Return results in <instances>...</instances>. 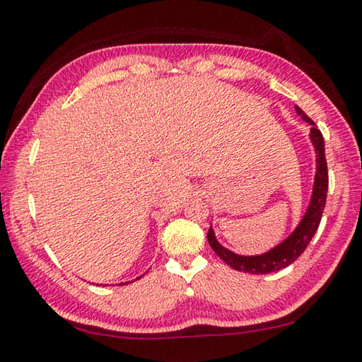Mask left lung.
<instances>
[{
    "instance_id": "obj_1",
    "label": "left lung",
    "mask_w": 362,
    "mask_h": 362,
    "mask_svg": "<svg viewBox=\"0 0 362 362\" xmlns=\"http://www.w3.org/2000/svg\"><path fill=\"white\" fill-rule=\"evenodd\" d=\"M296 112L300 115L302 120L310 124V134H308V137H310V142L315 148V156H317V158H315V161H317V168H315L312 196L305 209V214L302 215L298 226H296L293 229V233L288 235L285 240H281L279 245L272 247L271 250H267V252L261 255L234 253L233 250L223 247L220 242L216 240L212 225L209 228L207 240L210 247H212L214 252L218 255L228 266H231L239 272L269 274L290 266L291 262L299 258L302 252L307 248V245L310 244L312 238L320 226L321 215H323L327 196V164L325 156V139L315 122H312L298 106H296Z\"/></svg>"
}]
</instances>
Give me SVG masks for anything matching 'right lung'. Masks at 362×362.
I'll list each match as a JSON object with an SVG mask.
<instances>
[{
    "label": "right lung",
    "mask_w": 362,
    "mask_h": 362,
    "mask_svg": "<svg viewBox=\"0 0 362 362\" xmlns=\"http://www.w3.org/2000/svg\"><path fill=\"white\" fill-rule=\"evenodd\" d=\"M137 279H141V277H137ZM137 279H136V280H137ZM133 281H134V280H131V281H124V284H118V285H128V284H133Z\"/></svg>",
    "instance_id": "1"
}]
</instances>
